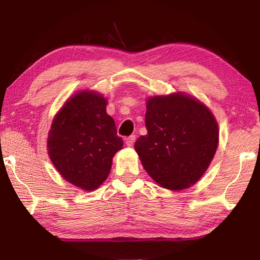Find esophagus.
<instances>
[{"label": "esophagus", "mask_w": 260, "mask_h": 260, "mask_svg": "<svg viewBox=\"0 0 260 260\" xmlns=\"http://www.w3.org/2000/svg\"><path fill=\"white\" fill-rule=\"evenodd\" d=\"M136 140V136L135 135H131L126 139V145L127 146H133L134 145V142Z\"/></svg>", "instance_id": "obj_1"}]
</instances>
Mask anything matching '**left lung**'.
I'll return each mask as SVG.
<instances>
[{
	"instance_id": "obj_1",
	"label": "left lung",
	"mask_w": 260,
	"mask_h": 260,
	"mask_svg": "<svg viewBox=\"0 0 260 260\" xmlns=\"http://www.w3.org/2000/svg\"><path fill=\"white\" fill-rule=\"evenodd\" d=\"M147 134L135 142L143 167L169 190L193 185L206 172L217 151L218 125L200 102L182 93L147 101Z\"/></svg>"
}]
</instances>
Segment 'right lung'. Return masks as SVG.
Listing matches in <instances>:
<instances>
[{"label":"right lung","mask_w":260,"mask_h":260,"mask_svg":"<svg viewBox=\"0 0 260 260\" xmlns=\"http://www.w3.org/2000/svg\"><path fill=\"white\" fill-rule=\"evenodd\" d=\"M107 102L96 92L77 93L53 119L49 156L59 173L82 190H95L107 179L115 153L123 146Z\"/></svg>","instance_id":"add662e5"}]
</instances>
